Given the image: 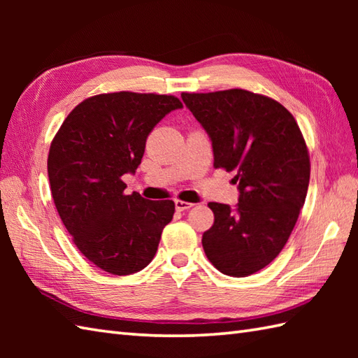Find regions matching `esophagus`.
I'll return each mask as SVG.
<instances>
[{
    "label": "esophagus",
    "instance_id": "34e87169",
    "mask_svg": "<svg viewBox=\"0 0 358 358\" xmlns=\"http://www.w3.org/2000/svg\"><path fill=\"white\" fill-rule=\"evenodd\" d=\"M194 206L192 203H187V201H181V200H175V209L177 210H186V209H191Z\"/></svg>",
    "mask_w": 358,
    "mask_h": 358
}]
</instances>
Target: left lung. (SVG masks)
<instances>
[{
	"mask_svg": "<svg viewBox=\"0 0 358 358\" xmlns=\"http://www.w3.org/2000/svg\"><path fill=\"white\" fill-rule=\"evenodd\" d=\"M181 98L209 135L214 166L237 172L238 203H209L215 220L203 234V249L224 275L248 277L281 252L305 204L310 175L305 138L291 112L249 90Z\"/></svg>",
	"mask_w": 358,
	"mask_h": 358,
	"instance_id": "8db88e82",
	"label": "left lung"
}]
</instances>
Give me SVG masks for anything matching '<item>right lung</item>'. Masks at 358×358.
Returning a JSON list of instances; mask_svg holds the SVG:
<instances>
[{"mask_svg": "<svg viewBox=\"0 0 358 358\" xmlns=\"http://www.w3.org/2000/svg\"><path fill=\"white\" fill-rule=\"evenodd\" d=\"M181 108L172 95H95L67 115L53 138L48 158L53 203L80 252L96 268L131 275L154 258L175 204L124 195L121 177L135 173L152 129Z\"/></svg>", "mask_w": 358, "mask_h": 358, "instance_id": "obj_1", "label": "right lung"}]
</instances>
